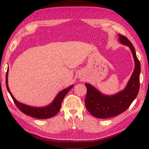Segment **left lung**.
<instances>
[{
    "instance_id": "left-lung-1",
    "label": "left lung",
    "mask_w": 149,
    "mask_h": 149,
    "mask_svg": "<svg viewBox=\"0 0 149 149\" xmlns=\"http://www.w3.org/2000/svg\"><path fill=\"white\" fill-rule=\"evenodd\" d=\"M118 35L120 42L129 46L131 50L135 62V68L126 88L114 95H104L90 84H85L87 88L85 105L91 115L96 118H111L124 112L136 97L140 89L141 66L134 47L127 37L122 34Z\"/></svg>"
}]
</instances>
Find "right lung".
<instances>
[{
	"instance_id": "1",
	"label": "right lung",
	"mask_w": 149,
	"mask_h": 149,
	"mask_svg": "<svg viewBox=\"0 0 149 149\" xmlns=\"http://www.w3.org/2000/svg\"><path fill=\"white\" fill-rule=\"evenodd\" d=\"M8 71L6 72V88H7L8 91H9V94L11 97V98L13 100V102H15V105L21 111L26 114V115L34 117L36 118L39 119H47L51 118L54 116H55L57 113L59 112V111L61 108L62 101L64 99L65 96L66 95L68 91L71 90V88L73 87L70 86V87L66 88V89L62 90L61 92L58 93V95L56 96L55 99L54 100L52 103H51L48 106L44 107H34L32 106H29L27 105H25V104L19 102L15 99V97L13 96L10 90L9 89L8 84Z\"/></svg>"
}]
</instances>
